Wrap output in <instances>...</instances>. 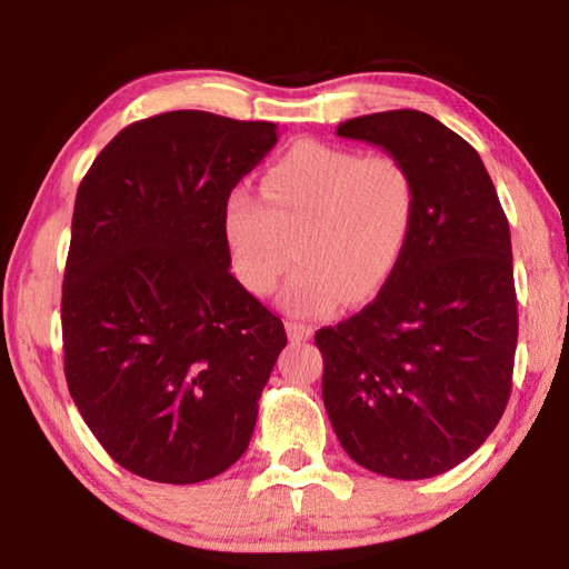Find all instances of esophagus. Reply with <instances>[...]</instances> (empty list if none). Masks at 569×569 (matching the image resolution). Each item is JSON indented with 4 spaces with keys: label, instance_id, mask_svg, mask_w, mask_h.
Instances as JSON below:
<instances>
[{
    "label": "esophagus",
    "instance_id": "esophagus-1",
    "mask_svg": "<svg viewBox=\"0 0 569 569\" xmlns=\"http://www.w3.org/2000/svg\"><path fill=\"white\" fill-rule=\"evenodd\" d=\"M286 331H288V339H291L293 343H301V341H308L311 339V326H303L298 321H286Z\"/></svg>",
    "mask_w": 569,
    "mask_h": 569
}]
</instances>
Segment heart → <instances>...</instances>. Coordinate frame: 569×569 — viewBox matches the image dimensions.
<instances>
[{
	"label": "heart",
	"mask_w": 569,
	"mask_h": 569,
	"mask_svg": "<svg viewBox=\"0 0 569 569\" xmlns=\"http://www.w3.org/2000/svg\"><path fill=\"white\" fill-rule=\"evenodd\" d=\"M261 196L246 188L228 192L230 271L248 293L268 296L296 256L281 303L303 319L377 293L397 268L417 216V180L407 162L323 140L288 148L263 172Z\"/></svg>",
	"instance_id": "1"
}]
</instances>
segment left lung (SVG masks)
Listing matches in <instances>:
<instances>
[{
	"mask_svg": "<svg viewBox=\"0 0 569 569\" xmlns=\"http://www.w3.org/2000/svg\"><path fill=\"white\" fill-rule=\"evenodd\" d=\"M336 132L407 162L417 216L379 296L316 333L323 407L356 465L393 479L445 475L485 445L512 391L507 216L479 152L427 112H373Z\"/></svg>",
	"mask_w": 569,
	"mask_h": 569,
	"instance_id": "left-lung-1",
	"label": "left lung"
}]
</instances>
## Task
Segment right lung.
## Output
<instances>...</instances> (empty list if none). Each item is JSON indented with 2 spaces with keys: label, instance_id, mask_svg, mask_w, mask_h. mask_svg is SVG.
I'll list each match as a JSON object with an SVG mask.
<instances>
[{
  "label": "right lung",
  "instance_id": "add662e5",
  "mask_svg": "<svg viewBox=\"0 0 569 569\" xmlns=\"http://www.w3.org/2000/svg\"><path fill=\"white\" fill-rule=\"evenodd\" d=\"M278 124L176 110L132 122L74 198L62 283L64 377L94 439L162 485L248 449L286 331L228 271V192Z\"/></svg>",
  "mask_w": 569,
  "mask_h": 569
}]
</instances>
